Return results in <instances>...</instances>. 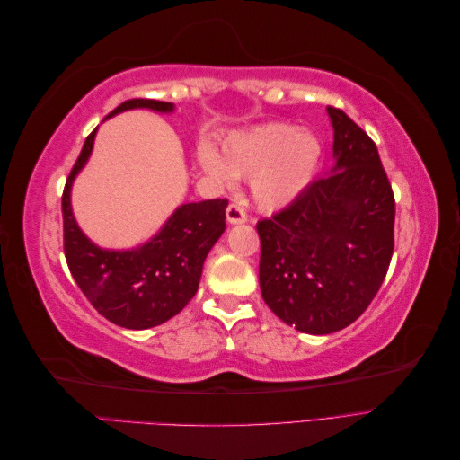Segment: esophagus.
<instances>
[{"label": "esophagus", "mask_w": 460, "mask_h": 460, "mask_svg": "<svg viewBox=\"0 0 460 460\" xmlns=\"http://www.w3.org/2000/svg\"><path fill=\"white\" fill-rule=\"evenodd\" d=\"M226 220L230 222V225H243V222H247V213L240 205L232 203L226 208Z\"/></svg>", "instance_id": "obj_1"}]
</instances>
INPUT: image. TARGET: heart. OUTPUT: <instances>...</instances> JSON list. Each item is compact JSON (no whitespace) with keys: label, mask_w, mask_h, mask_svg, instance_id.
<instances>
[{"label":"heart","mask_w":460,"mask_h":460,"mask_svg":"<svg viewBox=\"0 0 460 460\" xmlns=\"http://www.w3.org/2000/svg\"><path fill=\"white\" fill-rule=\"evenodd\" d=\"M201 171L215 182L234 186L249 178V188L262 211H280L296 203L314 182L323 144L311 130L270 122L230 134L222 142V157L213 146L198 151Z\"/></svg>","instance_id":"1"}]
</instances>
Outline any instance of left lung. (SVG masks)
Masks as SVG:
<instances>
[{
	"instance_id": "8db88e82",
	"label": "left lung",
	"mask_w": 460,
	"mask_h": 460,
	"mask_svg": "<svg viewBox=\"0 0 460 460\" xmlns=\"http://www.w3.org/2000/svg\"><path fill=\"white\" fill-rule=\"evenodd\" d=\"M333 166L282 213L261 220L259 284L270 311L324 336L367 311L394 253L395 201L376 144L326 107Z\"/></svg>"
}]
</instances>
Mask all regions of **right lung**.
<instances>
[{
    "label": "right lung",
    "mask_w": 460,
    "mask_h": 460,
    "mask_svg": "<svg viewBox=\"0 0 460 460\" xmlns=\"http://www.w3.org/2000/svg\"><path fill=\"white\" fill-rule=\"evenodd\" d=\"M132 109L171 115L174 103L130 100L105 120ZM95 134L97 128L86 137L63 191L66 264L97 313L117 326L147 330L176 316L196 296L203 262L226 228L228 201L182 203L147 242L130 249L100 247L78 226L71 199L75 180L90 161Z\"/></svg>",
    "instance_id": "obj_1"
}]
</instances>
